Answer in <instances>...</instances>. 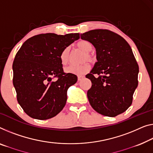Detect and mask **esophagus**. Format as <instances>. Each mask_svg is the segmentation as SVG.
<instances>
[{"label":"esophagus","instance_id":"34e87169","mask_svg":"<svg viewBox=\"0 0 153 153\" xmlns=\"http://www.w3.org/2000/svg\"><path fill=\"white\" fill-rule=\"evenodd\" d=\"M84 76H79L78 77H77V79H78V81H80V80H82V79L83 78H84Z\"/></svg>","mask_w":153,"mask_h":153}]
</instances>
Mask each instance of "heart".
I'll return each instance as SVG.
<instances>
[{
  "instance_id": "1",
  "label": "heart",
  "mask_w": 153,
  "mask_h": 153,
  "mask_svg": "<svg viewBox=\"0 0 153 153\" xmlns=\"http://www.w3.org/2000/svg\"><path fill=\"white\" fill-rule=\"evenodd\" d=\"M77 47L83 51L84 53H86L85 60L87 59V60L91 62H94L95 59L93 56L89 54L90 52L93 49V45L89 42V41L86 40H79L77 43ZM69 59V47H66L64 49L60 55V60L61 63L63 65H67L68 61ZM90 69V65L88 63H84L80 65L74 66L71 65L69 67H67L65 69V72L68 74H75L77 76H81L87 73Z\"/></svg>"
}]
</instances>
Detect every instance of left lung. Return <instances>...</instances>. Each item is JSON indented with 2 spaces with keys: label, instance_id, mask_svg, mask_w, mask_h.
Wrapping results in <instances>:
<instances>
[{
  "label": "left lung",
  "instance_id": "8db88e82",
  "mask_svg": "<svg viewBox=\"0 0 153 153\" xmlns=\"http://www.w3.org/2000/svg\"><path fill=\"white\" fill-rule=\"evenodd\" d=\"M80 36L96 49L97 62L86 76L92 83L87 91L91 106L108 117L125 112L138 85L139 66L128 43L108 29H94Z\"/></svg>",
  "mask_w": 153,
  "mask_h": 153
}]
</instances>
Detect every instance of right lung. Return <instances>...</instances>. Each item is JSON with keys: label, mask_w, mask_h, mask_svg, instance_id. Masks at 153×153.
Returning <instances> with one entry per match:
<instances>
[{"label": "right lung", "mask_w": 153, "mask_h": 153, "mask_svg": "<svg viewBox=\"0 0 153 153\" xmlns=\"http://www.w3.org/2000/svg\"><path fill=\"white\" fill-rule=\"evenodd\" d=\"M79 38L78 33H41L27 40L18 50L12 66L13 84L18 104L29 117L48 120L65 107L68 88L77 77L64 72L60 55Z\"/></svg>", "instance_id": "1"}]
</instances>
